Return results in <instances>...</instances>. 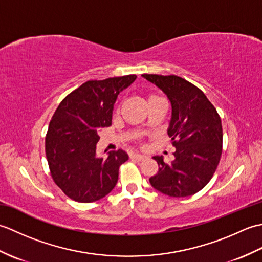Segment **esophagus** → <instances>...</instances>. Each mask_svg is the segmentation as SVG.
Here are the masks:
<instances>
[{"label": "esophagus", "mask_w": 262, "mask_h": 262, "mask_svg": "<svg viewBox=\"0 0 262 262\" xmlns=\"http://www.w3.org/2000/svg\"><path fill=\"white\" fill-rule=\"evenodd\" d=\"M130 159H134V160H137V161H142V160H144L145 159V157H144V155H142V154H130Z\"/></svg>", "instance_id": "obj_1"}]
</instances>
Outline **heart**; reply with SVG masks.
Wrapping results in <instances>:
<instances>
[{
  "mask_svg": "<svg viewBox=\"0 0 262 262\" xmlns=\"http://www.w3.org/2000/svg\"><path fill=\"white\" fill-rule=\"evenodd\" d=\"M160 99H162V98H160L159 96H157V94H149V96H147V104L149 102L155 101V100H160ZM117 110H118V109H117Z\"/></svg>",
  "mask_w": 262,
  "mask_h": 262,
  "instance_id": "heart-1",
  "label": "heart"
}]
</instances>
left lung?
Listing matches in <instances>:
<instances>
[{
    "mask_svg": "<svg viewBox=\"0 0 262 262\" xmlns=\"http://www.w3.org/2000/svg\"><path fill=\"white\" fill-rule=\"evenodd\" d=\"M169 98L172 116L168 135L176 147L174 160L165 163L153 159L158 173L149 183L170 197H187L198 192L214 176L222 155L223 129L221 117L205 93L177 75L143 74Z\"/></svg>",
    "mask_w": 262,
    "mask_h": 262,
    "instance_id": "obj_1",
    "label": "left lung"
}]
</instances>
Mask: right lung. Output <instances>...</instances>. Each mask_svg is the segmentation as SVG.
<instances>
[{
    "instance_id": "right-lung-1",
    "label": "right lung",
    "mask_w": 262,
    "mask_h": 262,
    "mask_svg": "<svg viewBox=\"0 0 262 262\" xmlns=\"http://www.w3.org/2000/svg\"><path fill=\"white\" fill-rule=\"evenodd\" d=\"M136 75L83 83L59 103L49 122L46 158L55 183L71 199L92 203L103 198L118 181L119 166L128 160L122 149L97 157L99 132L109 127L118 94Z\"/></svg>"
}]
</instances>
